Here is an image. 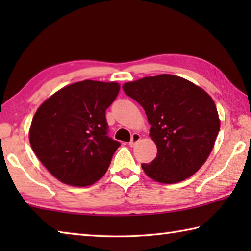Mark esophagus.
Returning a JSON list of instances; mask_svg holds the SVG:
<instances>
[{"instance_id":"1","label":"esophagus","mask_w":251,"mask_h":251,"mask_svg":"<svg viewBox=\"0 0 251 251\" xmlns=\"http://www.w3.org/2000/svg\"><path fill=\"white\" fill-rule=\"evenodd\" d=\"M139 141H141V135L136 134V133L133 134V135H131V139H130V142H129V146L130 147H134Z\"/></svg>"}]
</instances>
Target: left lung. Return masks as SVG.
<instances>
[{"instance_id":"8db88e82","label":"left lung","mask_w":251,"mask_h":251,"mask_svg":"<svg viewBox=\"0 0 251 251\" xmlns=\"http://www.w3.org/2000/svg\"><path fill=\"white\" fill-rule=\"evenodd\" d=\"M123 90L145 110L156 158L142 164L146 175L163 184L193 176L214 147L220 128L211 97L189 80L163 74L123 85Z\"/></svg>"}]
</instances>
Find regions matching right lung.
<instances>
[{
  "label": "right lung",
  "instance_id": "right-lung-1",
  "mask_svg": "<svg viewBox=\"0 0 251 251\" xmlns=\"http://www.w3.org/2000/svg\"><path fill=\"white\" fill-rule=\"evenodd\" d=\"M120 92L117 83L85 79L46 100L34 115L29 143L58 180L90 186L100 179L121 143L107 136L106 109Z\"/></svg>",
  "mask_w": 251,
  "mask_h": 251
}]
</instances>
